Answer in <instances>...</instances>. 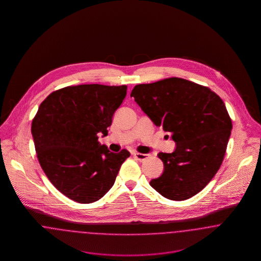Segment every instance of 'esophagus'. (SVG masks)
Instances as JSON below:
<instances>
[{"mask_svg":"<svg viewBox=\"0 0 261 261\" xmlns=\"http://www.w3.org/2000/svg\"><path fill=\"white\" fill-rule=\"evenodd\" d=\"M134 156L136 158L137 160H138L139 162H143V161H145V160H147L148 158H149V154H148V153L135 152V153H134Z\"/></svg>","mask_w":261,"mask_h":261,"instance_id":"34e87169","label":"esophagus"}]
</instances>
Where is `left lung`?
I'll use <instances>...</instances> for the list:
<instances>
[{
    "label": "left lung",
    "mask_w": 261,
    "mask_h": 261,
    "mask_svg": "<svg viewBox=\"0 0 261 261\" xmlns=\"http://www.w3.org/2000/svg\"><path fill=\"white\" fill-rule=\"evenodd\" d=\"M131 97L176 143L173 152L158 154L164 171L149 185L166 199L194 197L223 162L232 130L223 100L210 88L177 77L136 85Z\"/></svg>",
    "instance_id": "8db88e82"
}]
</instances>
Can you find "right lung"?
Wrapping results in <instances>:
<instances>
[{"mask_svg": "<svg viewBox=\"0 0 261 261\" xmlns=\"http://www.w3.org/2000/svg\"><path fill=\"white\" fill-rule=\"evenodd\" d=\"M127 86L84 84L57 90L42 101L31 133L38 161L50 183L80 203L101 199L113 186L130 152L100 145Z\"/></svg>", "mask_w": 261, "mask_h": 261, "instance_id": "add662e5", "label": "right lung"}]
</instances>
